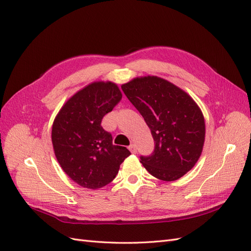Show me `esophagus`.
I'll return each mask as SVG.
<instances>
[{
	"mask_svg": "<svg viewBox=\"0 0 251 251\" xmlns=\"http://www.w3.org/2000/svg\"><path fill=\"white\" fill-rule=\"evenodd\" d=\"M128 150L131 151V153H132V154H136V153H137V149H136L135 144H131V146L128 147Z\"/></svg>",
	"mask_w": 251,
	"mask_h": 251,
	"instance_id": "esophagus-1",
	"label": "esophagus"
}]
</instances>
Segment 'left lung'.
I'll return each instance as SVG.
<instances>
[{
	"label": "left lung",
	"mask_w": 251,
	"mask_h": 251,
	"mask_svg": "<svg viewBox=\"0 0 251 251\" xmlns=\"http://www.w3.org/2000/svg\"><path fill=\"white\" fill-rule=\"evenodd\" d=\"M139 111L155 141L153 154L140 162L158 179L175 181L191 171L205 140L202 111L185 91L158 76L136 77L121 86Z\"/></svg>",
	"instance_id": "1"
}]
</instances>
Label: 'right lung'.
Returning a JSON list of instances; mask_svg holds the SVG:
<instances>
[{
	"mask_svg": "<svg viewBox=\"0 0 251 251\" xmlns=\"http://www.w3.org/2000/svg\"><path fill=\"white\" fill-rule=\"evenodd\" d=\"M116 83L94 81L66 101L53 121V150L63 171L78 185L97 189L109 184L131 155L114 146L101 120L120 101Z\"/></svg>",
	"mask_w": 251,
	"mask_h": 251,
	"instance_id": "right-lung-1",
	"label": "right lung"
}]
</instances>
